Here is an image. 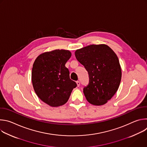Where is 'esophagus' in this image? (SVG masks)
I'll return each instance as SVG.
<instances>
[{
	"instance_id": "34e87169",
	"label": "esophagus",
	"mask_w": 147,
	"mask_h": 147,
	"mask_svg": "<svg viewBox=\"0 0 147 147\" xmlns=\"http://www.w3.org/2000/svg\"><path fill=\"white\" fill-rule=\"evenodd\" d=\"M76 83H77V86H78V87H79V86H80V81H76Z\"/></svg>"
}]
</instances>
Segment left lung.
I'll use <instances>...</instances> for the list:
<instances>
[{
  "mask_svg": "<svg viewBox=\"0 0 147 147\" xmlns=\"http://www.w3.org/2000/svg\"><path fill=\"white\" fill-rule=\"evenodd\" d=\"M77 60L89 75V83L83 88L87 100L94 105H102L117 91L121 77L119 59L106 45H91L75 52Z\"/></svg>",
  "mask_w": 147,
  "mask_h": 147,
  "instance_id": "1",
  "label": "left lung"
}]
</instances>
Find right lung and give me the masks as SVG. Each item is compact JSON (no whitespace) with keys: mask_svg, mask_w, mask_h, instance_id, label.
I'll return each instance as SVG.
<instances>
[{"mask_svg":"<svg viewBox=\"0 0 147 147\" xmlns=\"http://www.w3.org/2000/svg\"><path fill=\"white\" fill-rule=\"evenodd\" d=\"M71 55L69 51L57 49L40 55L34 63L31 77L34 91L51 107L66 103L72 90L77 87L65 66Z\"/></svg>","mask_w":147,"mask_h":147,"instance_id":"obj_1","label":"right lung"}]
</instances>
